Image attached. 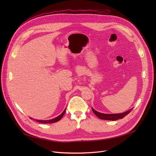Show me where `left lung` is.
Segmentation results:
<instances>
[{
    "label": "left lung",
    "instance_id": "1",
    "mask_svg": "<svg viewBox=\"0 0 156 156\" xmlns=\"http://www.w3.org/2000/svg\"><path fill=\"white\" fill-rule=\"evenodd\" d=\"M133 108L132 109H130L125 112H122V113H120V114H103V113H101L96 111L95 110H94L92 108V111L94 112V113L95 114V115L100 119H105V120H111V121H116L117 119H122L124 117H125L126 115L132 111Z\"/></svg>",
    "mask_w": 156,
    "mask_h": 156
}]
</instances>
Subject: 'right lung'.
<instances>
[{
  "instance_id": "right-lung-1",
  "label": "right lung",
  "mask_w": 156,
  "mask_h": 156,
  "mask_svg": "<svg viewBox=\"0 0 156 156\" xmlns=\"http://www.w3.org/2000/svg\"><path fill=\"white\" fill-rule=\"evenodd\" d=\"M65 112H66V109H65V110L63 111V112H62L61 114H60V115H59V116H57V118H54V119H49V120H36V121H37V122H42V123H52V122H57V121H59V120L62 118V116H64V114Z\"/></svg>"
}]
</instances>
